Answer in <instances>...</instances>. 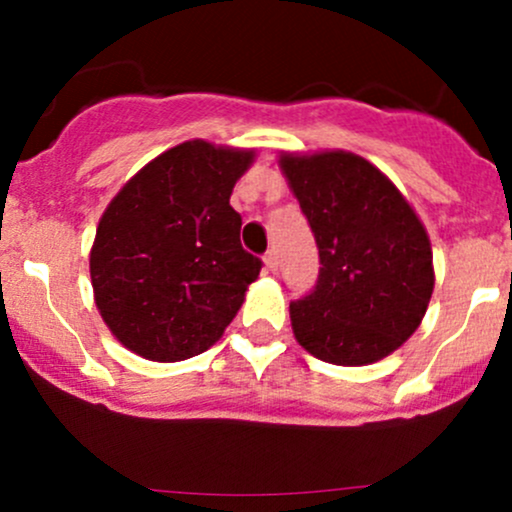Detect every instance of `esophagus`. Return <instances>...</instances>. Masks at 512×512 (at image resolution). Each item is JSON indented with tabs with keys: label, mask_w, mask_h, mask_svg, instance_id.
<instances>
[{
	"label": "esophagus",
	"mask_w": 512,
	"mask_h": 512,
	"mask_svg": "<svg viewBox=\"0 0 512 512\" xmlns=\"http://www.w3.org/2000/svg\"><path fill=\"white\" fill-rule=\"evenodd\" d=\"M264 267H267V272H276V269H279V262H276V252L274 250H269L267 255H264Z\"/></svg>",
	"instance_id": "obj_1"
}]
</instances>
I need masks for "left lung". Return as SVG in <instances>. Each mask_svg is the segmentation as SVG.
<instances>
[{"label": "left lung", "instance_id": "8db88e82", "mask_svg": "<svg viewBox=\"0 0 512 512\" xmlns=\"http://www.w3.org/2000/svg\"><path fill=\"white\" fill-rule=\"evenodd\" d=\"M279 168L320 250L313 293L291 303L296 342L334 366H368L397 351L431 303L426 226L380 168L351 151H281Z\"/></svg>", "mask_w": 512, "mask_h": 512}]
</instances>
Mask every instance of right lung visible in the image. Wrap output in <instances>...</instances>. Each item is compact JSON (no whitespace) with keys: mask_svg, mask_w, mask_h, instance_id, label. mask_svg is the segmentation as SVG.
<instances>
[{"mask_svg":"<svg viewBox=\"0 0 512 512\" xmlns=\"http://www.w3.org/2000/svg\"><path fill=\"white\" fill-rule=\"evenodd\" d=\"M255 149L190 139L134 173L103 211L91 286L113 337L146 361L173 363L221 339L260 276L240 245L231 192Z\"/></svg>","mask_w":512,"mask_h":512,"instance_id":"obj_1","label":"right lung"}]
</instances>
